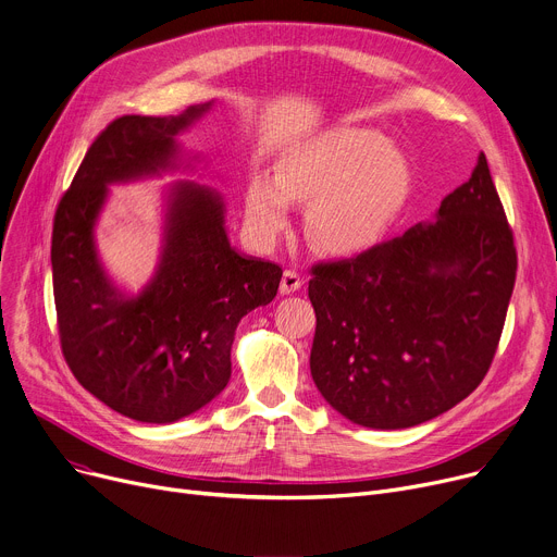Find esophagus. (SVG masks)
Returning <instances> with one entry per match:
<instances>
[{
    "label": "esophagus",
    "instance_id": "34e87169",
    "mask_svg": "<svg viewBox=\"0 0 557 557\" xmlns=\"http://www.w3.org/2000/svg\"><path fill=\"white\" fill-rule=\"evenodd\" d=\"M302 284H305V280H302V275H300L298 271H295V269H286L284 275H282L280 290H282V295H290V293H295V290H300Z\"/></svg>",
    "mask_w": 557,
    "mask_h": 557
}]
</instances>
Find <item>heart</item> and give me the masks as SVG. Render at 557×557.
Instances as JSON below:
<instances>
[{
    "instance_id": "1",
    "label": "heart",
    "mask_w": 557,
    "mask_h": 557,
    "mask_svg": "<svg viewBox=\"0 0 557 557\" xmlns=\"http://www.w3.org/2000/svg\"><path fill=\"white\" fill-rule=\"evenodd\" d=\"M412 190V165L372 129L329 132L246 188L252 231L275 239L288 224V203L309 206L313 242L336 255L360 252L389 231Z\"/></svg>"
}]
</instances>
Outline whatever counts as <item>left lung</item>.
Listing matches in <instances>:
<instances>
[{
	"label": "left lung",
	"instance_id": "left-lung-1",
	"mask_svg": "<svg viewBox=\"0 0 557 557\" xmlns=\"http://www.w3.org/2000/svg\"><path fill=\"white\" fill-rule=\"evenodd\" d=\"M515 271L512 231L479 154L434 221L311 269L315 387L364 428L400 430L448 412L488 372Z\"/></svg>",
	"mask_w": 557,
	"mask_h": 557
}]
</instances>
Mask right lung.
Segmentation results:
<instances>
[{
  "mask_svg": "<svg viewBox=\"0 0 557 557\" xmlns=\"http://www.w3.org/2000/svg\"><path fill=\"white\" fill-rule=\"evenodd\" d=\"M210 102L178 116H123L87 150L62 195L51 239L62 354L78 383L111 410L172 423L201 410L231 381L239 320L267 307L282 269L239 255L226 235L224 199L206 185L170 188L161 262L138 295H125L100 264L94 226L107 185L176 170V134Z\"/></svg>",
  "mask_w": 557,
  "mask_h": 557,
  "instance_id": "add662e5",
  "label": "right lung"
}]
</instances>
